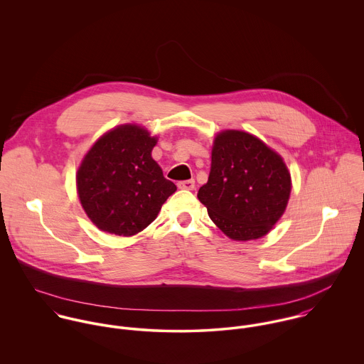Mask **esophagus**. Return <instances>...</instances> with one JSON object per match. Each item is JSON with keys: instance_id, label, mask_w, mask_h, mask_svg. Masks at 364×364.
<instances>
[{"instance_id": "34e87169", "label": "esophagus", "mask_w": 364, "mask_h": 364, "mask_svg": "<svg viewBox=\"0 0 364 364\" xmlns=\"http://www.w3.org/2000/svg\"><path fill=\"white\" fill-rule=\"evenodd\" d=\"M178 186L181 189H188V191H193L195 189V181L193 179H188V181H181L178 182Z\"/></svg>"}]
</instances>
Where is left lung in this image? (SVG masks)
I'll use <instances>...</instances> for the list:
<instances>
[{"label":"left lung","instance_id":"1","mask_svg":"<svg viewBox=\"0 0 364 364\" xmlns=\"http://www.w3.org/2000/svg\"><path fill=\"white\" fill-rule=\"evenodd\" d=\"M290 173L282 156L255 136L227 130L215 137L208 181L199 192L213 223L237 241L266 235L287 206Z\"/></svg>","mask_w":364,"mask_h":364}]
</instances>
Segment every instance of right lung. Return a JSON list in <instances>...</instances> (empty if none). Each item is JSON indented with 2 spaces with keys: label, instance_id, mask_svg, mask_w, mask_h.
<instances>
[{
  "label": "right lung",
  "instance_id": "right-lung-1",
  "mask_svg": "<svg viewBox=\"0 0 364 364\" xmlns=\"http://www.w3.org/2000/svg\"><path fill=\"white\" fill-rule=\"evenodd\" d=\"M156 143L143 127L119 126L84 158L77 173L78 196L102 231L123 237L143 231L176 191L151 156Z\"/></svg>",
  "mask_w": 364,
  "mask_h": 364
}]
</instances>
